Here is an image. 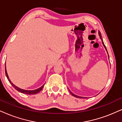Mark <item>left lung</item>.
<instances>
[{"label":"left lung","instance_id":"1","mask_svg":"<svg viewBox=\"0 0 122 122\" xmlns=\"http://www.w3.org/2000/svg\"><path fill=\"white\" fill-rule=\"evenodd\" d=\"M98 34H99V36H100V38H101V39L102 40V44H103V45H104V47H105V48L106 49V51H107V50H106V46H105V44H104V41H102V38H101V33H100V31H98ZM107 54H108V53H107ZM70 93H71V95L73 96H74V97H78V98H84V97H80V96H76V95H74L73 93H72L71 92H70Z\"/></svg>","mask_w":122,"mask_h":122}]
</instances>
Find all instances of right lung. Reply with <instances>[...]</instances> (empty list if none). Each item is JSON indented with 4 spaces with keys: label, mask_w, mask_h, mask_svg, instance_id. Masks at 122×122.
<instances>
[{
    "label": "right lung",
    "mask_w": 122,
    "mask_h": 122,
    "mask_svg": "<svg viewBox=\"0 0 122 122\" xmlns=\"http://www.w3.org/2000/svg\"><path fill=\"white\" fill-rule=\"evenodd\" d=\"M5 75H6V76H7L8 80V81H10V84H12V86H13V87L15 88V89H16V90H17L18 92H21V93H25V94H27V95H34V94H36V93H38V92H39L41 89H43V87H44V84L43 85V86H41V87H40L39 88L37 89H35V90H33V91H29V90H25V89H21L20 88H18L15 85H14L11 82V81H10V79H9V77H8V75L7 74V70H6V67H5Z\"/></svg>",
    "instance_id": "right-lung-1"
}]
</instances>
